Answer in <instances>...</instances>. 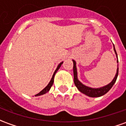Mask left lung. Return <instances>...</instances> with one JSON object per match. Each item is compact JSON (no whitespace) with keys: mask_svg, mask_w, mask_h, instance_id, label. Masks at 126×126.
I'll return each mask as SVG.
<instances>
[{"mask_svg":"<svg viewBox=\"0 0 126 126\" xmlns=\"http://www.w3.org/2000/svg\"><path fill=\"white\" fill-rule=\"evenodd\" d=\"M114 46V45H113ZM114 50L115 52L117 55V54L116 50L114 47ZM73 63H74V67H73V69H74V84L76 85V86L78 88V89L84 94L87 95L90 97H99L105 94L106 93L108 92L109 90L111 89L112 86H113L115 82H116V79L118 76V71H119V67H117V73L115 74V76L112 80V82L107 85L105 86L99 88H92L88 87L86 86L85 85L82 84L81 82H79L78 79V74H77V69H76V63L74 60H73ZM117 63H118V59H117Z\"/></svg>","mask_w":126,"mask_h":126,"instance_id":"1","label":"left lung"}]
</instances>
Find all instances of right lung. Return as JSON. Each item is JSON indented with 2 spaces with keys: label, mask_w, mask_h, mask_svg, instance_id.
<instances>
[{
  "label": "right lung",
  "mask_w": 126,
  "mask_h": 126,
  "mask_svg": "<svg viewBox=\"0 0 126 126\" xmlns=\"http://www.w3.org/2000/svg\"><path fill=\"white\" fill-rule=\"evenodd\" d=\"M62 63H63V62H61V63H59V65H58L57 68L56 69V70H55V71L54 72V74H53L52 78H51V80L50 81V82L48 83V84L47 85V86L44 88V89L42 90V91H40V92L38 94H36L35 96H40V95H42V94H46L47 92H48V91H49V90L50 89V88H51V86H52V84H53V82H54V77H55V74H56V73H57V71L59 70V69L60 68V67L61 66V65H62Z\"/></svg>",
  "instance_id": "obj_1"
}]
</instances>
